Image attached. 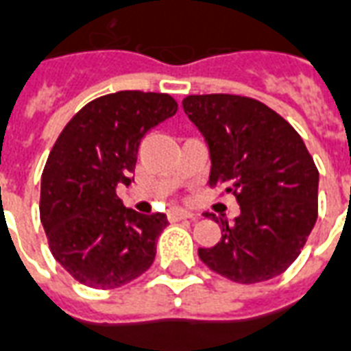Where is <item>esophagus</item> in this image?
Segmentation results:
<instances>
[{"label":"esophagus","instance_id":"esophagus-1","mask_svg":"<svg viewBox=\"0 0 351 351\" xmlns=\"http://www.w3.org/2000/svg\"><path fill=\"white\" fill-rule=\"evenodd\" d=\"M168 218H170V222H179V220H186V218H194V215H192L191 210L173 209L172 213L168 215Z\"/></svg>","mask_w":351,"mask_h":351}]
</instances>
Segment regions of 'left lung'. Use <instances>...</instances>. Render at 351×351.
Masks as SVG:
<instances>
[{"instance_id": "obj_1", "label": "left lung", "mask_w": 351, "mask_h": 351, "mask_svg": "<svg viewBox=\"0 0 351 351\" xmlns=\"http://www.w3.org/2000/svg\"><path fill=\"white\" fill-rule=\"evenodd\" d=\"M183 109L209 146V185L223 186L241 205L233 223L220 218L222 239L199 247V259L244 285L283 274L318 218V170L302 136L254 97L186 96Z\"/></svg>"}]
</instances>
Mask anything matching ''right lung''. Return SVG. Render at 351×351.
Listing matches in <instances>:
<instances>
[{"label":"right lung","mask_w":351,"mask_h":351,"mask_svg":"<svg viewBox=\"0 0 351 351\" xmlns=\"http://www.w3.org/2000/svg\"><path fill=\"white\" fill-rule=\"evenodd\" d=\"M176 112L168 94L114 92L86 104L55 142L42 172L40 222L53 257L79 283L116 289L154 265L166 215L123 207L116 189L131 183L144 135Z\"/></svg>","instance_id":"1"}]
</instances>
